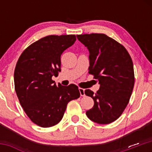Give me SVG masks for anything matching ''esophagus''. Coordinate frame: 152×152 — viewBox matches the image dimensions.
I'll list each match as a JSON object with an SVG mask.
<instances>
[{
    "instance_id": "obj_1",
    "label": "esophagus",
    "mask_w": 152,
    "mask_h": 152,
    "mask_svg": "<svg viewBox=\"0 0 152 152\" xmlns=\"http://www.w3.org/2000/svg\"><path fill=\"white\" fill-rule=\"evenodd\" d=\"M79 92H80V95L82 96H85V89L83 88H81V87H79Z\"/></svg>"
}]
</instances>
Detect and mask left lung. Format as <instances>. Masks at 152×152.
Listing matches in <instances>:
<instances>
[{
    "label": "left lung",
    "mask_w": 152,
    "mask_h": 152,
    "mask_svg": "<svg viewBox=\"0 0 152 152\" xmlns=\"http://www.w3.org/2000/svg\"><path fill=\"white\" fill-rule=\"evenodd\" d=\"M90 51L89 73L100 84L96 93L85 90L94 101L86 115L93 121L108 124L117 120L129 102L134 85L133 62L123 45L104 34L76 35Z\"/></svg>",
    "instance_id": "8db88e82"
}]
</instances>
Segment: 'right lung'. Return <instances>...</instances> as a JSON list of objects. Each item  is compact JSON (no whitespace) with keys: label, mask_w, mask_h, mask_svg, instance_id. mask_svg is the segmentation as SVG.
Returning a JSON list of instances; mask_svg holds the SVG:
<instances>
[{"label":"right lung","mask_w":152,"mask_h":152,"mask_svg":"<svg viewBox=\"0 0 152 152\" xmlns=\"http://www.w3.org/2000/svg\"><path fill=\"white\" fill-rule=\"evenodd\" d=\"M76 39L74 34L49 35L31 44L18 59L14 73L15 92L26 114L39 126L57 124L68 102L80 96L76 85L56 87L52 80L61 71V55Z\"/></svg>","instance_id":"add662e5"}]
</instances>
